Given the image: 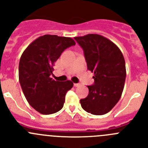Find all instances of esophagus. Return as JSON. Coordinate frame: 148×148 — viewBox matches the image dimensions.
<instances>
[{
  "label": "esophagus",
  "mask_w": 148,
  "mask_h": 148,
  "mask_svg": "<svg viewBox=\"0 0 148 148\" xmlns=\"http://www.w3.org/2000/svg\"><path fill=\"white\" fill-rule=\"evenodd\" d=\"M74 87H78V86H79V83H74Z\"/></svg>",
  "instance_id": "1"
}]
</instances>
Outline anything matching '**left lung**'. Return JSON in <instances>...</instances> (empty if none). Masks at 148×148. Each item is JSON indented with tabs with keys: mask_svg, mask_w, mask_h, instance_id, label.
I'll return each instance as SVG.
<instances>
[{
	"mask_svg": "<svg viewBox=\"0 0 148 148\" xmlns=\"http://www.w3.org/2000/svg\"><path fill=\"white\" fill-rule=\"evenodd\" d=\"M82 48L94 84L88 86V95L80 99L82 108L94 115L108 113L119 102L126 77L125 62L118 46L103 36L88 34L75 37Z\"/></svg>",
	"mask_w": 148,
	"mask_h": 148,
	"instance_id": "left-lung-1",
	"label": "left lung"
}]
</instances>
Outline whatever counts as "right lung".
Listing matches in <instances>:
<instances>
[{"label":"right lung","mask_w":148,"mask_h":148,"mask_svg":"<svg viewBox=\"0 0 148 148\" xmlns=\"http://www.w3.org/2000/svg\"><path fill=\"white\" fill-rule=\"evenodd\" d=\"M71 38L45 34L25 49L19 62V81L26 100L40 114H52L63 107L71 81H55L51 77L54 63L65 49L74 46Z\"/></svg>","instance_id":"right-lung-1"}]
</instances>
